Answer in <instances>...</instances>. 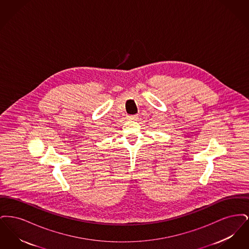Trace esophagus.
<instances>
[{
  "label": "esophagus",
  "mask_w": 249,
  "mask_h": 249,
  "mask_svg": "<svg viewBox=\"0 0 249 249\" xmlns=\"http://www.w3.org/2000/svg\"><path fill=\"white\" fill-rule=\"evenodd\" d=\"M128 119H130V120H137L138 116L137 115H130V116H128Z\"/></svg>",
  "instance_id": "34e87169"
}]
</instances>
